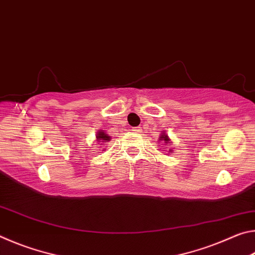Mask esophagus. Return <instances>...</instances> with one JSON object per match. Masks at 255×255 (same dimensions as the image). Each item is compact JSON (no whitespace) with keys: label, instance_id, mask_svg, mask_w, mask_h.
Returning a JSON list of instances; mask_svg holds the SVG:
<instances>
[{"label":"esophagus","instance_id":"esophagus-1","mask_svg":"<svg viewBox=\"0 0 255 255\" xmlns=\"http://www.w3.org/2000/svg\"><path fill=\"white\" fill-rule=\"evenodd\" d=\"M131 130L132 131H136V132H140L141 131V127H133Z\"/></svg>","mask_w":255,"mask_h":255}]
</instances>
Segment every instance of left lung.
I'll use <instances>...</instances> for the list:
<instances>
[{"label":"left lung","instance_id":"8db88e82","mask_svg":"<svg viewBox=\"0 0 255 255\" xmlns=\"http://www.w3.org/2000/svg\"><path fill=\"white\" fill-rule=\"evenodd\" d=\"M159 141H163V143H165L167 146H171V144L170 143H172L171 141V139H170V137L166 135L165 132H161V135H159ZM169 153H173V149H169Z\"/></svg>","mask_w":255,"mask_h":255}]
</instances>
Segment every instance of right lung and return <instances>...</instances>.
Instances as JSON below:
<instances>
[{"label":"right lung","instance_id":"right-lung-1","mask_svg":"<svg viewBox=\"0 0 255 255\" xmlns=\"http://www.w3.org/2000/svg\"><path fill=\"white\" fill-rule=\"evenodd\" d=\"M96 138H97L96 143L99 145H103L106 141H109L111 139V137L108 135L105 130H102V129H99L96 135Z\"/></svg>","mask_w":255,"mask_h":255}]
</instances>
